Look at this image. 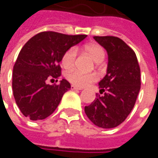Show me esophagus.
<instances>
[{
	"label": "esophagus",
	"mask_w": 158,
	"mask_h": 158,
	"mask_svg": "<svg viewBox=\"0 0 158 158\" xmlns=\"http://www.w3.org/2000/svg\"><path fill=\"white\" fill-rule=\"evenodd\" d=\"M71 89H78V90H81L82 89V88H79V87H77V86H75V85H71Z\"/></svg>",
	"instance_id": "34e87169"
}]
</instances>
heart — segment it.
<instances>
[{
  "label": "heart",
  "mask_w": 158,
  "mask_h": 158,
  "mask_svg": "<svg viewBox=\"0 0 158 158\" xmlns=\"http://www.w3.org/2000/svg\"><path fill=\"white\" fill-rule=\"evenodd\" d=\"M84 52L91 56V58L97 62H102L105 57L104 48L97 43H91L86 45L83 48ZM77 56V49L75 48H70L68 49L61 58V64L64 69H69L73 67L75 59ZM67 79L74 85L79 87L87 86L92 82H95L98 79V75L96 73H81L77 70H70L66 74Z\"/></svg>",
  "instance_id": "heart-1"
}]
</instances>
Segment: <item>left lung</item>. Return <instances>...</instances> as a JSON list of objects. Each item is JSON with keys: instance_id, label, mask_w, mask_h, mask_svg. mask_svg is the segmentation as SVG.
I'll return each mask as SVG.
<instances>
[{"instance_id": "1", "label": "left lung", "mask_w": 158, "mask_h": 158, "mask_svg": "<svg viewBox=\"0 0 158 158\" xmlns=\"http://www.w3.org/2000/svg\"><path fill=\"white\" fill-rule=\"evenodd\" d=\"M108 54L105 77L99 82L104 94L85 106L88 118L97 126L110 129L121 124L132 111L141 87V74L134 50L115 36H94Z\"/></svg>"}]
</instances>
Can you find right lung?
<instances>
[{"mask_svg": "<svg viewBox=\"0 0 158 158\" xmlns=\"http://www.w3.org/2000/svg\"><path fill=\"white\" fill-rule=\"evenodd\" d=\"M86 37L48 31L35 35L23 47L14 66L13 92L25 117L44 120L57 108L70 83L62 79L58 85H50L48 80L60 76L62 56Z\"/></svg>", "mask_w": 158, "mask_h": 158, "instance_id": "right-lung-1", "label": "right lung"}]
</instances>
